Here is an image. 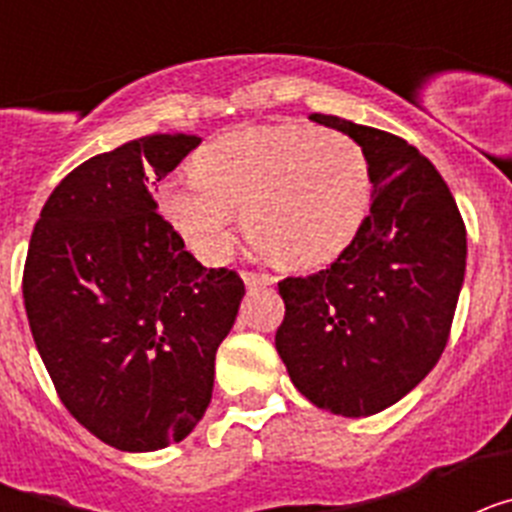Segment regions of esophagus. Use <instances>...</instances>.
<instances>
[{
  "label": "esophagus",
  "mask_w": 512,
  "mask_h": 512,
  "mask_svg": "<svg viewBox=\"0 0 512 512\" xmlns=\"http://www.w3.org/2000/svg\"><path fill=\"white\" fill-rule=\"evenodd\" d=\"M243 282H246L248 289L269 287V284H274V277H269V274H256V271H248V274H243Z\"/></svg>",
  "instance_id": "34e87169"
}]
</instances>
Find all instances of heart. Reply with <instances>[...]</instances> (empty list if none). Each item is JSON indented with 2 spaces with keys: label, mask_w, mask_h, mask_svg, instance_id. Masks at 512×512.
Segmentation results:
<instances>
[{
  "label": "heart",
  "mask_w": 512,
  "mask_h": 512,
  "mask_svg": "<svg viewBox=\"0 0 512 512\" xmlns=\"http://www.w3.org/2000/svg\"><path fill=\"white\" fill-rule=\"evenodd\" d=\"M374 200L372 161L338 130L269 125L220 135L194 156V174L161 187V210L197 259L217 264L243 228L287 266L338 259L364 228Z\"/></svg>",
  "instance_id": "b5f03b06"
}]
</instances>
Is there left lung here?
<instances>
[{
  "label": "left lung",
  "mask_w": 512,
  "mask_h": 512,
  "mask_svg": "<svg viewBox=\"0 0 512 512\" xmlns=\"http://www.w3.org/2000/svg\"><path fill=\"white\" fill-rule=\"evenodd\" d=\"M372 161L374 200L328 269L279 282L277 351L297 390L343 418L382 413L415 390L449 341L467 271V230L436 166L384 130L310 115Z\"/></svg>",
  "instance_id": "1"
}]
</instances>
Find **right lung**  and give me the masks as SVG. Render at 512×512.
<instances>
[{"label": "right lung", "mask_w": 512, "mask_h": 512, "mask_svg": "<svg viewBox=\"0 0 512 512\" xmlns=\"http://www.w3.org/2000/svg\"><path fill=\"white\" fill-rule=\"evenodd\" d=\"M200 143L156 133L84 161L53 189L27 248L22 297L40 359L66 410L120 451L194 431L246 295L156 212V184Z\"/></svg>", "instance_id": "1"}]
</instances>
